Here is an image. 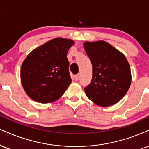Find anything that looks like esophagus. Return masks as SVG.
<instances>
[{
	"mask_svg": "<svg viewBox=\"0 0 149 149\" xmlns=\"http://www.w3.org/2000/svg\"><path fill=\"white\" fill-rule=\"evenodd\" d=\"M74 80L75 81H78L79 79V78H80V74H77L74 75Z\"/></svg>",
	"mask_w": 149,
	"mask_h": 149,
	"instance_id": "34e87169",
	"label": "esophagus"
}]
</instances>
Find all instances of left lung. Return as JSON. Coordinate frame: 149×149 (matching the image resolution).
I'll use <instances>...</instances> for the list:
<instances>
[{"instance_id":"1","label":"left lung","mask_w":149,"mask_h":149,"mask_svg":"<svg viewBox=\"0 0 149 149\" xmlns=\"http://www.w3.org/2000/svg\"><path fill=\"white\" fill-rule=\"evenodd\" d=\"M84 47L93 65L92 81L84 88L86 96L103 107L116 104L131 86V68L127 59L104 41L86 42Z\"/></svg>"}]
</instances>
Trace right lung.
Wrapping results in <instances>:
<instances>
[{"label":"right lung","mask_w":149,"mask_h":149,"mask_svg":"<svg viewBox=\"0 0 149 149\" xmlns=\"http://www.w3.org/2000/svg\"><path fill=\"white\" fill-rule=\"evenodd\" d=\"M74 43L70 39L54 38L34 49L24 60L21 84L31 99L47 104L63 95L72 81L67 53Z\"/></svg>","instance_id":"obj_1"}]
</instances>
